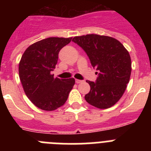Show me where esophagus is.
Returning a JSON list of instances; mask_svg holds the SVG:
<instances>
[{
  "instance_id": "34e87169",
  "label": "esophagus",
  "mask_w": 151,
  "mask_h": 151,
  "mask_svg": "<svg viewBox=\"0 0 151 151\" xmlns=\"http://www.w3.org/2000/svg\"><path fill=\"white\" fill-rule=\"evenodd\" d=\"M83 82V81H82V80L76 79V83H77V84H79V83H81V82Z\"/></svg>"
}]
</instances>
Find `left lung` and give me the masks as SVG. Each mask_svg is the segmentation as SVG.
<instances>
[{
    "mask_svg": "<svg viewBox=\"0 0 151 151\" xmlns=\"http://www.w3.org/2000/svg\"><path fill=\"white\" fill-rule=\"evenodd\" d=\"M73 41L88 56L91 63L100 72L96 82L86 81L91 90L85 99L99 109L116 104L129 82L132 62L129 53L121 42L112 37L99 35L76 36Z\"/></svg>",
    "mask_w": 151,
    "mask_h": 151,
    "instance_id": "8db88e82",
    "label": "left lung"
}]
</instances>
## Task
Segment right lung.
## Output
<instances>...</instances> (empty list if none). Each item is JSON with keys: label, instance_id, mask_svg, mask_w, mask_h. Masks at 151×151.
Returning <instances> with one entry per match:
<instances>
[{"label": "right lung", "instance_id": "add662e5", "mask_svg": "<svg viewBox=\"0 0 151 151\" xmlns=\"http://www.w3.org/2000/svg\"><path fill=\"white\" fill-rule=\"evenodd\" d=\"M72 38L51 37L28 47L19 64V75L23 90L33 104L41 110L53 111L66 103L75 85L73 78H54L60 50Z\"/></svg>", "mask_w": 151, "mask_h": 151}]
</instances>
